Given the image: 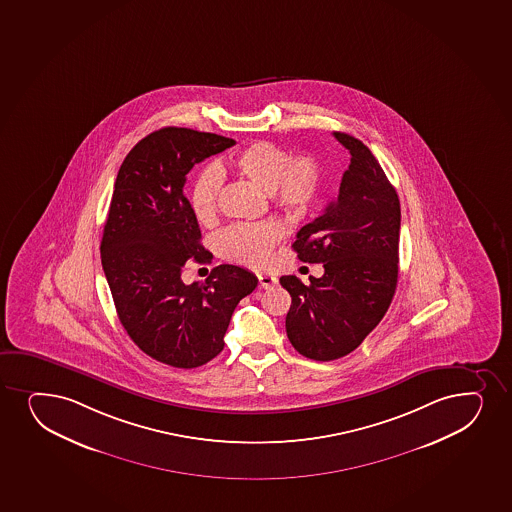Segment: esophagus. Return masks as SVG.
<instances>
[{"instance_id": "esophagus-1", "label": "esophagus", "mask_w": 512, "mask_h": 512, "mask_svg": "<svg viewBox=\"0 0 512 512\" xmlns=\"http://www.w3.org/2000/svg\"><path fill=\"white\" fill-rule=\"evenodd\" d=\"M259 287L271 288L273 285H277V277H273L270 273H258Z\"/></svg>"}]
</instances>
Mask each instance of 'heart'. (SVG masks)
I'll return each instance as SVG.
<instances>
[{
	"instance_id": "heart-1",
	"label": "heart",
	"mask_w": 512,
	"mask_h": 512,
	"mask_svg": "<svg viewBox=\"0 0 512 512\" xmlns=\"http://www.w3.org/2000/svg\"><path fill=\"white\" fill-rule=\"evenodd\" d=\"M234 172L254 186L268 191L277 210L290 218L304 217L323 189V165L314 155L290 160L285 148L271 141H256L244 148L234 162ZM224 177L217 167H208L194 181L191 208L200 222H212L218 212ZM282 237L275 222L230 225L217 237L224 258L241 265H268L273 247Z\"/></svg>"
}]
</instances>
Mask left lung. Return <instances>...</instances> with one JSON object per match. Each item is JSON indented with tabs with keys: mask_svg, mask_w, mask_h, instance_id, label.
<instances>
[{
	"mask_svg": "<svg viewBox=\"0 0 512 512\" xmlns=\"http://www.w3.org/2000/svg\"><path fill=\"white\" fill-rule=\"evenodd\" d=\"M350 152L335 201L297 232L292 244L304 263H321L324 275L304 285L280 278L292 297L285 328L307 359L328 362L353 352L381 323L398 283L400 200L371 150L335 131Z\"/></svg>",
	"mask_w": 512,
	"mask_h": 512,
	"instance_id": "left-lung-1",
	"label": "left lung"
}]
</instances>
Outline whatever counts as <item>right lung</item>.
Listing matches in <instances>:
<instances>
[{
  "mask_svg": "<svg viewBox=\"0 0 512 512\" xmlns=\"http://www.w3.org/2000/svg\"><path fill=\"white\" fill-rule=\"evenodd\" d=\"M232 145L215 133L162 128L131 148L114 183L100 258L119 321L141 352L177 369L224 350L232 312L258 287L234 265L213 268L203 283L181 278L189 259H212L184 196L186 174Z\"/></svg>",
  "mask_w": 512,
  "mask_h": 512,
  "instance_id": "obj_1",
  "label": "right lung"
}]
</instances>
